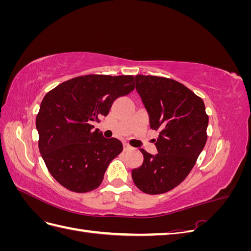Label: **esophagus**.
I'll return each instance as SVG.
<instances>
[{
    "label": "esophagus",
    "mask_w": 251,
    "mask_h": 251,
    "mask_svg": "<svg viewBox=\"0 0 251 251\" xmlns=\"http://www.w3.org/2000/svg\"><path fill=\"white\" fill-rule=\"evenodd\" d=\"M128 150H132V147L130 146V144L124 143V151H128Z\"/></svg>",
    "instance_id": "obj_1"
}]
</instances>
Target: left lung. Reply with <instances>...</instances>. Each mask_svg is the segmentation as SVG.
<instances>
[{
  "label": "left lung",
  "mask_w": 251,
  "mask_h": 251,
  "mask_svg": "<svg viewBox=\"0 0 251 251\" xmlns=\"http://www.w3.org/2000/svg\"><path fill=\"white\" fill-rule=\"evenodd\" d=\"M135 81L150 126L159 136L156 155L139 149L143 162L132 171V178L143 193L163 194L179 185L194 168L207 140L208 115L202 98L179 81L151 75H137Z\"/></svg>",
  "instance_id": "8db88e82"
}]
</instances>
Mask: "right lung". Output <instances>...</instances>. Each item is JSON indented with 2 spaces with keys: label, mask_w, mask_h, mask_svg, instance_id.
<instances>
[{
  "label": "right lung",
  "mask_w": 251,
  "mask_h": 251,
  "mask_svg": "<svg viewBox=\"0 0 251 251\" xmlns=\"http://www.w3.org/2000/svg\"><path fill=\"white\" fill-rule=\"evenodd\" d=\"M134 89L132 75L89 74L64 81L45 95L36 116L39 149L60 185L88 193L101 184L108 165L123 151V143L104 138L91 124L100 123L116 98Z\"/></svg>",
  "instance_id": "1"
}]
</instances>
